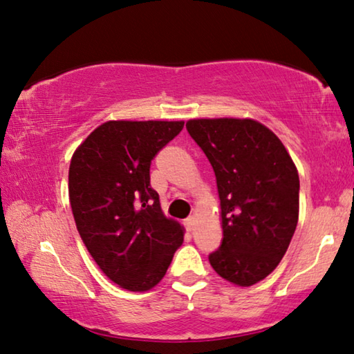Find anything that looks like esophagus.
<instances>
[{"label":"esophagus","instance_id":"obj_1","mask_svg":"<svg viewBox=\"0 0 354 354\" xmlns=\"http://www.w3.org/2000/svg\"><path fill=\"white\" fill-rule=\"evenodd\" d=\"M195 217H189V218H185V221H184V226H185V230H187L189 232H192L195 230Z\"/></svg>","mask_w":354,"mask_h":354}]
</instances>
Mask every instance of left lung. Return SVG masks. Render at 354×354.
Segmentation results:
<instances>
[{"label":"left lung","mask_w":354,"mask_h":354,"mask_svg":"<svg viewBox=\"0 0 354 354\" xmlns=\"http://www.w3.org/2000/svg\"><path fill=\"white\" fill-rule=\"evenodd\" d=\"M189 134L211 162L223 239L209 254L227 283L267 278L286 254L298 223V170L278 136L253 118H190Z\"/></svg>","instance_id":"left-lung-1"}]
</instances>
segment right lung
I'll return each mask as SVG.
<instances>
[{
	"mask_svg": "<svg viewBox=\"0 0 354 354\" xmlns=\"http://www.w3.org/2000/svg\"><path fill=\"white\" fill-rule=\"evenodd\" d=\"M183 128V120H109L71 156L68 196L77 232L101 272L122 289L158 286L184 241V226L165 217L149 185L154 156Z\"/></svg>",
	"mask_w": 354,
	"mask_h": 354,
	"instance_id": "right-lung-1",
	"label": "right lung"
}]
</instances>
